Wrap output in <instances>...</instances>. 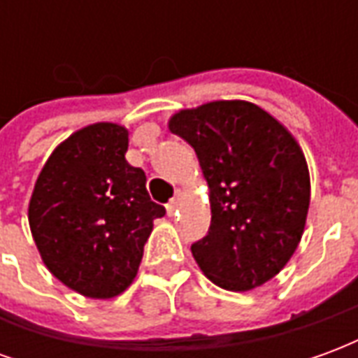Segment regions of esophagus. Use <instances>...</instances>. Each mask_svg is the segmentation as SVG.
Instances as JSON below:
<instances>
[{"label": "esophagus", "instance_id": "esophagus-1", "mask_svg": "<svg viewBox=\"0 0 358 358\" xmlns=\"http://www.w3.org/2000/svg\"><path fill=\"white\" fill-rule=\"evenodd\" d=\"M180 205V194H176L174 197H172L171 201L166 203V210H169V215H174V210L178 209Z\"/></svg>", "mask_w": 358, "mask_h": 358}]
</instances>
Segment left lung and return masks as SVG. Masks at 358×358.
I'll return each mask as SVG.
<instances>
[{
	"instance_id": "obj_1",
	"label": "left lung",
	"mask_w": 358,
	"mask_h": 358,
	"mask_svg": "<svg viewBox=\"0 0 358 358\" xmlns=\"http://www.w3.org/2000/svg\"><path fill=\"white\" fill-rule=\"evenodd\" d=\"M169 128L194 148L209 184V232L192 243L199 268L230 292L263 285L289 261L307 220L310 180L297 141L249 101L180 110Z\"/></svg>"
}]
</instances>
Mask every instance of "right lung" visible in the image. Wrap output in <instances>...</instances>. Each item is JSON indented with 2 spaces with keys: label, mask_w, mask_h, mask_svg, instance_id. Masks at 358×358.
Returning a JSON list of instances; mask_svg holds the SVG:
<instances>
[{
  "label": "right lung",
  "mask_w": 358,
  "mask_h": 358,
  "mask_svg": "<svg viewBox=\"0 0 358 358\" xmlns=\"http://www.w3.org/2000/svg\"><path fill=\"white\" fill-rule=\"evenodd\" d=\"M128 130L97 122L59 145L36 180L30 230L53 276L74 292L109 299L132 284L153 220L145 172L128 164Z\"/></svg>",
  "instance_id": "obj_1"
}]
</instances>
